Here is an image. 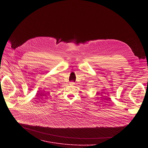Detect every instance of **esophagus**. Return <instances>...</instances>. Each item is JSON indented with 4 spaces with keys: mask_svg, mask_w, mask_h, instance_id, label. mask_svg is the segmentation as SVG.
<instances>
[{
    "mask_svg": "<svg viewBox=\"0 0 148 148\" xmlns=\"http://www.w3.org/2000/svg\"><path fill=\"white\" fill-rule=\"evenodd\" d=\"M70 85L71 86H74V85H75V83H74V82H70Z\"/></svg>",
    "mask_w": 148,
    "mask_h": 148,
    "instance_id": "obj_1",
    "label": "esophagus"
}]
</instances>
